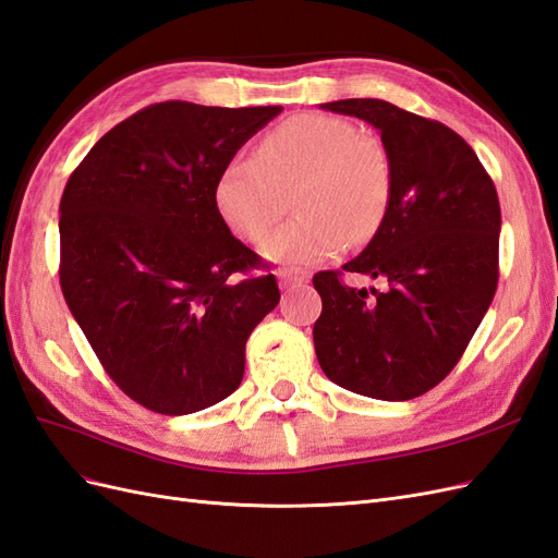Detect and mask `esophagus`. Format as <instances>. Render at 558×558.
Segmentation results:
<instances>
[{
    "label": "esophagus",
    "instance_id": "1",
    "mask_svg": "<svg viewBox=\"0 0 558 558\" xmlns=\"http://www.w3.org/2000/svg\"><path fill=\"white\" fill-rule=\"evenodd\" d=\"M278 280H280V288L288 290V288H296V284L308 282V276L304 270H280Z\"/></svg>",
    "mask_w": 558,
    "mask_h": 558
}]
</instances>
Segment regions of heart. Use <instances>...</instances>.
Returning a JSON list of instances; mask_svg holds the SVG:
<instances>
[{
	"mask_svg": "<svg viewBox=\"0 0 558 558\" xmlns=\"http://www.w3.org/2000/svg\"><path fill=\"white\" fill-rule=\"evenodd\" d=\"M393 191L384 143L359 126L318 112L270 130L254 157L228 162L214 203L231 231L252 245L264 242L288 211L294 193L299 217L268 240L278 264H311L361 245L387 219Z\"/></svg>",
	"mask_w": 558,
	"mask_h": 558,
	"instance_id": "1",
	"label": "heart"
}]
</instances>
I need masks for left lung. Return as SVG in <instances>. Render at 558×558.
Wrapping results in <instances>:
<instances>
[{"instance_id": "obj_1", "label": "left lung", "mask_w": 558, "mask_h": 558, "mask_svg": "<svg viewBox=\"0 0 558 558\" xmlns=\"http://www.w3.org/2000/svg\"><path fill=\"white\" fill-rule=\"evenodd\" d=\"M323 110L365 120L387 146L393 191L387 219L341 268L387 280L349 288L320 270L323 313L313 325L323 373L379 401H410L450 375L497 290L499 199L488 171L450 126L379 98H344Z\"/></svg>"}]
</instances>
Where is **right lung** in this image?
<instances>
[{
    "label": "right lung",
    "mask_w": 558,
    "mask_h": 558,
    "mask_svg": "<svg viewBox=\"0 0 558 558\" xmlns=\"http://www.w3.org/2000/svg\"><path fill=\"white\" fill-rule=\"evenodd\" d=\"M280 106L165 101L96 141L61 197V290L118 387L160 415L231 396L280 302L214 203L223 167Z\"/></svg>",
    "instance_id": "obj_1"
}]
</instances>
